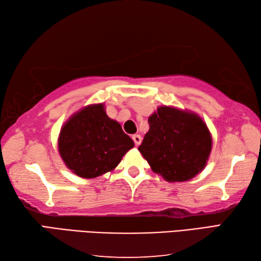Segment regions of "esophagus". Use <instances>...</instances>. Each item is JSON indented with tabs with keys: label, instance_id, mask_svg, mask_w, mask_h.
Here are the masks:
<instances>
[{
	"label": "esophagus",
	"instance_id": "34e87169",
	"mask_svg": "<svg viewBox=\"0 0 261 261\" xmlns=\"http://www.w3.org/2000/svg\"><path fill=\"white\" fill-rule=\"evenodd\" d=\"M132 138H133V141H134V143H135V145H136V146H138V145L141 144V142H142V137H141V135L135 134V135H133V136H132Z\"/></svg>",
	"mask_w": 261,
	"mask_h": 261
}]
</instances>
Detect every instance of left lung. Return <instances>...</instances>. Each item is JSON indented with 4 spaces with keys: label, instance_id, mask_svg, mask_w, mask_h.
<instances>
[{
    "label": "left lung",
    "instance_id": "8db88e82",
    "mask_svg": "<svg viewBox=\"0 0 261 261\" xmlns=\"http://www.w3.org/2000/svg\"><path fill=\"white\" fill-rule=\"evenodd\" d=\"M148 125L138 151L154 172L170 182L187 181L205 168L212 137L200 117L163 106L148 118Z\"/></svg>",
    "mask_w": 261,
    "mask_h": 261
}]
</instances>
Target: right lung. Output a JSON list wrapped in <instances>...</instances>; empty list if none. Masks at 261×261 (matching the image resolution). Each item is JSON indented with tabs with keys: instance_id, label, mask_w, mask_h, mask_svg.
Here are the masks:
<instances>
[{
	"instance_id": "right-lung-1",
	"label": "right lung",
	"mask_w": 261,
	"mask_h": 261,
	"mask_svg": "<svg viewBox=\"0 0 261 261\" xmlns=\"http://www.w3.org/2000/svg\"><path fill=\"white\" fill-rule=\"evenodd\" d=\"M134 146L102 103L91 105L74 114L63 126L58 150L66 167L81 178H97L118 166Z\"/></svg>"
}]
</instances>
